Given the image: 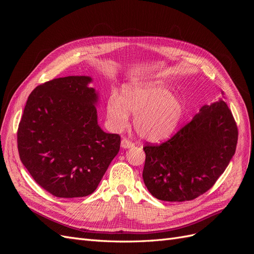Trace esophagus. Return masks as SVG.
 <instances>
[{"mask_svg":"<svg viewBox=\"0 0 254 254\" xmlns=\"http://www.w3.org/2000/svg\"><path fill=\"white\" fill-rule=\"evenodd\" d=\"M134 146H135L134 143H131L129 140H127V139H126V138H124V139L122 140V147H123L124 149H128V148L134 147Z\"/></svg>","mask_w":254,"mask_h":254,"instance_id":"1","label":"esophagus"}]
</instances>
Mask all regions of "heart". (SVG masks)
Listing matches in <instances>:
<instances>
[{"label":"heart","mask_w":254,"mask_h":254,"mask_svg":"<svg viewBox=\"0 0 254 254\" xmlns=\"http://www.w3.org/2000/svg\"><path fill=\"white\" fill-rule=\"evenodd\" d=\"M112 128L123 129L129 113L135 114L134 127L145 140L161 142L175 134L185 113L183 100L173 95L172 88L161 80H149L126 85L122 96L113 93L106 106Z\"/></svg>","instance_id":"b5f03b06"}]
</instances>
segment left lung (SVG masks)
Here are the masks:
<instances>
[{
    "instance_id": "1",
    "label": "left lung",
    "mask_w": 254,
    "mask_h": 254,
    "mask_svg": "<svg viewBox=\"0 0 254 254\" xmlns=\"http://www.w3.org/2000/svg\"><path fill=\"white\" fill-rule=\"evenodd\" d=\"M237 141L238 128L226 103L219 99L204 105L169 141L143 148L146 188L166 202L197 197L212 188L229 166Z\"/></svg>"
}]
</instances>
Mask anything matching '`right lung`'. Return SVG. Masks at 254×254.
<instances>
[{"label": "right lung", "mask_w": 254, "mask_h": 254, "mask_svg": "<svg viewBox=\"0 0 254 254\" xmlns=\"http://www.w3.org/2000/svg\"><path fill=\"white\" fill-rule=\"evenodd\" d=\"M91 82L90 76H68L37 86L20 119V161L58 197L92 193L120 148V137L98 124L100 95Z\"/></svg>", "instance_id": "add662e5"}]
</instances>
